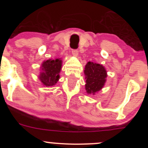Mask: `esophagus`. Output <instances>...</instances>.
Listing matches in <instances>:
<instances>
[{
	"label": "esophagus",
	"instance_id": "esophagus-1",
	"mask_svg": "<svg viewBox=\"0 0 148 148\" xmlns=\"http://www.w3.org/2000/svg\"><path fill=\"white\" fill-rule=\"evenodd\" d=\"M72 55L76 56H78V54H79V51H78L77 49H72Z\"/></svg>",
	"mask_w": 148,
	"mask_h": 148
}]
</instances>
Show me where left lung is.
Wrapping results in <instances>:
<instances>
[{
	"instance_id": "8db88e82",
	"label": "left lung",
	"mask_w": 148,
	"mask_h": 148,
	"mask_svg": "<svg viewBox=\"0 0 148 148\" xmlns=\"http://www.w3.org/2000/svg\"><path fill=\"white\" fill-rule=\"evenodd\" d=\"M86 79V90L88 94L99 91L106 82V71L101 64L88 62L84 70Z\"/></svg>"
}]
</instances>
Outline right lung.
<instances>
[{"instance_id": "add662e5", "label": "right lung", "mask_w": 148, "mask_h": 148, "mask_svg": "<svg viewBox=\"0 0 148 148\" xmlns=\"http://www.w3.org/2000/svg\"><path fill=\"white\" fill-rule=\"evenodd\" d=\"M61 67L62 60L59 58L45 61L42 64V72L39 79L46 86H54L60 78Z\"/></svg>"}]
</instances>
